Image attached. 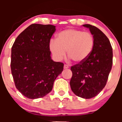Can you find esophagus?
Listing matches in <instances>:
<instances>
[{
  "label": "esophagus",
  "mask_w": 122,
  "mask_h": 122,
  "mask_svg": "<svg viewBox=\"0 0 122 122\" xmlns=\"http://www.w3.org/2000/svg\"><path fill=\"white\" fill-rule=\"evenodd\" d=\"M69 68V66H68V65H64V69H68Z\"/></svg>",
  "instance_id": "obj_1"
}]
</instances>
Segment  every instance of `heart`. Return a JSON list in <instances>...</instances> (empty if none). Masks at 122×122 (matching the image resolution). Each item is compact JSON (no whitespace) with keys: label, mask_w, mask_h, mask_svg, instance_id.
<instances>
[{"label":"heart","mask_w":122,"mask_h":122,"mask_svg":"<svg viewBox=\"0 0 122 122\" xmlns=\"http://www.w3.org/2000/svg\"><path fill=\"white\" fill-rule=\"evenodd\" d=\"M94 46L93 36L88 32L75 29H68L57 35L56 40H51L49 49L53 57L61 61L67 54L76 63L87 60Z\"/></svg>","instance_id":"b5f03b06"}]
</instances>
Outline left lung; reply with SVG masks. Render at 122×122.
<instances>
[{"label":"left lung","instance_id":"left-lung-1","mask_svg":"<svg viewBox=\"0 0 122 122\" xmlns=\"http://www.w3.org/2000/svg\"><path fill=\"white\" fill-rule=\"evenodd\" d=\"M82 26L93 35L94 46L86 61L71 67L70 85L76 96L91 99L106 86L112 65V49L108 38L100 29L88 24Z\"/></svg>","mask_w":122,"mask_h":122}]
</instances>
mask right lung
Segmentation results:
<instances>
[{
  "mask_svg": "<svg viewBox=\"0 0 122 122\" xmlns=\"http://www.w3.org/2000/svg\"><path fill=\"white\" fill-rule=\"evenodd\" d=\"M56 31L51 25L32 24L15 40L11 49V69L16 88L25 97H44L64 69L51 58L50 38Z\"/></svg>",
  "mask_w": 122,
  "mask_h": 122,
  "instance_id": "right-lung-1",
  "label": "right lung"
}]
</instances>
